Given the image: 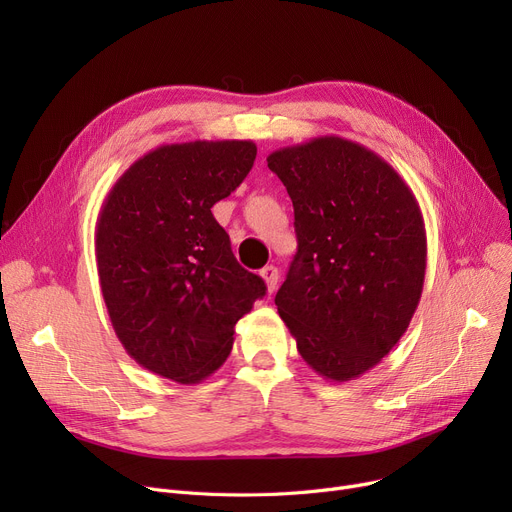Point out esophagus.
I'll list each match as a JSON object with an SVG mask.
<instances>
[{
    "mask_svg": "<svg viewBox=\"0 0 512 512\" xmlns=\"http://www.w3.org/2000/svg\"><path fill=\"white\" fill-rule=\"evenodd\" d=\"M259 276L263 278L267 292L274 294V292H276V288H278V278H280V274H278V267H276V265H265L263 270L259 272Z\"/></svg>",
    "mask_w": 512,
    "mask_h": 512,
    "instance_id": "esophagus-1",
    "label": "esophagus"
}]
</instances>
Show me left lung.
Segmentation results:
<instances>
[{
    "mask_svg": "<svg viewBox=\"0 0 512 512\" xmlns=\"http://www.w3.org/2000/svg\"><path fill=\"white\" fill-rule=\"evenodd\" d=\"M267 168L292 199L299 240L278 313L317 375L355 380L392 351L419 305V203L386 159L336 134L282 147Z\"/></svg>",
    "mask_w": 512,
    "mask_h": 512,
    "instance_id": "obj_1",
    "label": "left lung"
}]
</instances>
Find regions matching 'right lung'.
<instances>
[{"mask_svg": "<svg viewBox=\"0 0 512 512\" xmlns=\"http://www.w3.org/2000/svg\"><path fill=\"white\" fill-rule=\"evenodd\" d=\"M255 155L253 141L159 145L103 199L95 257L107 315L124 351L161 378L199 384L220 369L236 321L265 294L211 213Z\"/></svg>", "mask_w": 512, "mask_h": 512, "instance_id": "right-lung-1", "label": "right lung"}]
</instances>
